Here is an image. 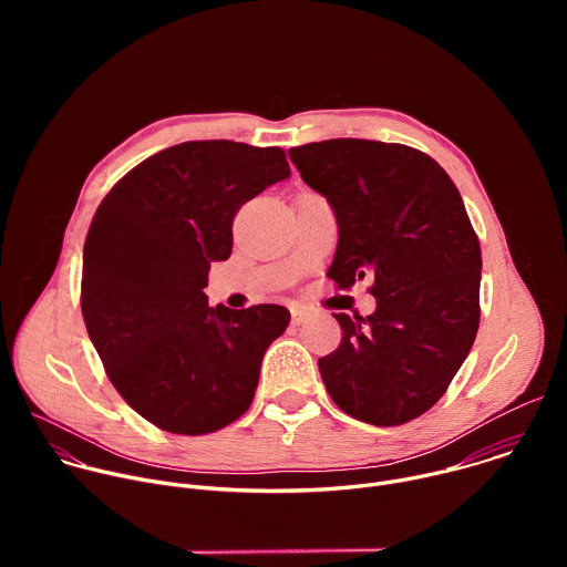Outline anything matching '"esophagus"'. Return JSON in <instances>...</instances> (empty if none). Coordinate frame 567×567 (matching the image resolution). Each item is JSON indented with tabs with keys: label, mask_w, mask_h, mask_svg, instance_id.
Segmentation results:
<instances>
[{
	"label": "esophagus",
	"mask_w": 567,
	"mask_h": 567,
	"mask_svg": "<svg viewBox=\"0 0 567 567\" xmlns=\"http://www.w3.org/2000/svg\"><path fill=\"white\" fill-rule=\"evenodd\" d=\"M309 318V311L305 307H291V326H302Z\"/></svg>",
	"instance_id": "1"
}]
</instances>
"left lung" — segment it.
Wrapping results in <instances>:
<instances>
[{
  "label": "left lung",
  "mask_w": 567,
  "mask_h": 567,
  "mask_svg": "<svg viewBox=\"0 0 567 567\" xmlns=\"http://www.w3.org/2000/svg\"><path fill=\"white\" fill-rule=\"evenodd\" d=\"M289 158L337 215L332 280L374 278L370 316L334 313L343 341L318 361L322 383L354 420L406 424L435 406L475 341L482 254L464 202L409 145L330 138Z\"/></svg>",
  "instance_id": "1"
}]
</instances>
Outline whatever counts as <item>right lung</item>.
Instances as JSON below:
<instances>
[{
  "mask_svg": "<svg viewBox=\"0 0 567 567\" xmlns=\"http://www.w3.org/2000/svg\"><path fill=\"white\" fill-rule=\"evenodd\" d=\"M291 175L280 147L186 141L130 171L99 206L83 251V316L130 406L177 435L215 433L251 406L267 348L289 311L210 307V262L233 217Z\"/></svg>",
  "mask_w": 567,
  "mask_h": 567,
  "instance_id": "right-lung-1",
  "label": "right lung"
}]
</instances>
